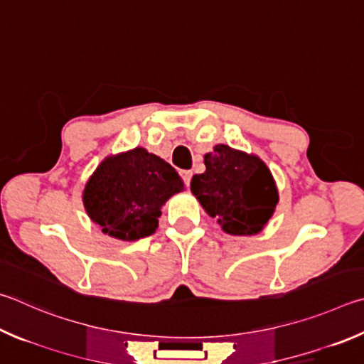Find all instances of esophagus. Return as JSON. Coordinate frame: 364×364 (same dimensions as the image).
I'll list each match as a JSON object with an SVG mask.
<instances>
[{"label": "esophagus", "mask_w": 364, "mask_h": 364, "mask_svg": "<svg viewBox=\"0 0 364 364\" xmlns=\"http://www.w3.org/2000/svg\"><path fill=\"white\" fill-rule=\"evenodd\" d=\"M181 176H183L184 183H186V186H189V184H191V178H193V171L184 170V171H181Z\"/></svg>", "instance_id": "obj_1"}]
</instances>
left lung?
Wrapping results in <instances>:
<instances>
[{"label": "left lung", "mask_w": 364, "mask_h": 364, "mask_svg": "<svg viewBox=\"0 0 364 364\" xmlns=\"http://www.w3.org/2000/svg\"><path fill=\"white\" fill-rule=\"evenodd\" d=\"M205 171L191 191L207 215L230 235H255L266 228L279 203L272 171L256 154L216 144L203 156Z\"/></svg>", "instance_id": "8db88e82"}]
</instances>
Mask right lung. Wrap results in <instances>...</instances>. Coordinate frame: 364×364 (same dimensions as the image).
<instances>
[{"label": "right lung", "instance_id": "add662e5", "mask_svg": "<svg viewBox=\"0 0 364 364\" xmlns=\"http://www.w3.org/2000/svg\"><path fill=\"white\" fill-rule=\"evenodd\" d=\"M183 189L168 162L138 146L105 157L85 183L82 202L103 234L135 242L156 232L165 202Z\"/></svg>", "mask_w": 364, "mask_h": 364}]
</instances>
